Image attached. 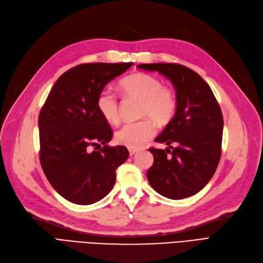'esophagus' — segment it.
<instances>
[{"label":"esophagus","mask_w":263,"mask_h":263,"mask_svg":"<svg viewBox=\"0 0 263 263\" xmlns=\"http://www.w3.org/2000/svg\"><path fill=\"white\" fill-rule=\"evenodd\" d=\"M128 150H129V155L130 156H134L135 154L138 153V149H135V148H129Z\"/></svg>","instance_id":"obj_1"}]
</instances>
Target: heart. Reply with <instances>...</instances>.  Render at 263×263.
<instances>
[{"mask_svg": "<svg viewBox=\"0 0 263 263\" xmlns=\"http://www.w3.org/2000/svg\"><path fill=\"white\" fill-rule=\"evenodd\" d=\"M119 89L126 97L140 101L139 116L146 118L124 124L115 133V140L119 145L137 149L155 135L153 120L159 126L171 122L177 110L176 94L170 87L163 86L160 79L144 72L125 77L119 82ZM97 108L107 123H118V101L112 92L103 90L99 93Z\"/></svg>", "mask_w": 263, "mask_h": 263, "instance_id": "b5f03b06", "label": "heart"}]
</instances>
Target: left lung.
Here are the masks:
<instances>
[{
    "label": "left lung",
    "instance_id": "obj_1",
    "mask_svg": "<svg viewBox=\"0 0 263 263\" xmlns=\"http://www.w3.org/2000/svg\"><path fill=\"white\" fill-rule=\"evenodd\" d=\"M137 67L158 71L169 79L177 94L176 114L155 139L168 148H149L154 164L147 171V179L164 197L192 196L210 182L220 159L224 119L218 102L210 85L190 68L178 63Z\"/></svg>",
    "mask_w": 263,
    "mask_h": 263
}]
</instances>
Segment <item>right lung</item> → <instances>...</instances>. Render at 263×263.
Returning a JSON list of instances; mask_svg holds the SVG:
<instances>
[{
    "label": "right lung",
    "instance_id": "add662e5",
    "mask_svg": "<svg viewBox=\"0 0 263 263\" xmlns=\"http://www.w3.org/2000/svg\"><path fill=\"white\" fill-rule=\"evenodd\" d=\"M134 65L83 63L66 71L49 92L38 118L41 164L51 186L69 202L90 205L105 197L116 169L129 156L124 146L109 147V124L97 108L104 86ZM103 145L98 152L89 148Z\"/></svg>",
    "mask_w": 263,
    "mask_h": 263
}]
</instances>
